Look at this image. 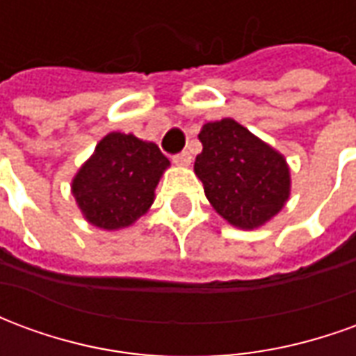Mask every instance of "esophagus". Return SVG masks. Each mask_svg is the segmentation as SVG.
Masks as SVG:
<instances>
[{"label":"esophagus","instance_id":"34e87169","mask_svg":"<svg viewBox=\"0 0 356 356\" xmlns=\"http://www.w3.org/2000/svg\"><path fill=\"white\" fill-rule=\"evenodd\" d=\"M191 162H193V156H191V152H181V154L173 156V163H177V165H181V168L191 165Z\"/></svg>","mask_w":356,"mask_h":356}]
</instances>
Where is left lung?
<instances>
[{"mask_svg": "<svg viewBox=\"0 0 356 356\" xmlns=\"http://www.w3.org/2000/svg\"><path fill=\"white\" fill-rule=\"evenodd\" d=\"M194 173L206 198L225 221L254 231L286 206L291 191L284 154L232 118L202 125Z\"/></svg>", "mask_w": 356, "mask_h": 356, "instance_id": "8db88e82", "label": "left lung"}]
</instances>
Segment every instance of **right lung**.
<instances>
[{"label":"right lung","mask_w":356,"mask_h":356,"mask_svg":"<svg viewBox=\"0 0 356 356\" xmlns=\"http://www.w3.org/2000/svg\"><path fill=\"white\" fill-rule=\"evenodd\" d=\"M170 160L156 143L133 133L104 135L72 179V196L89 225L102 231L131 227L154 204Z\"/></svg>","instance_id":"1"}]
</instances>
